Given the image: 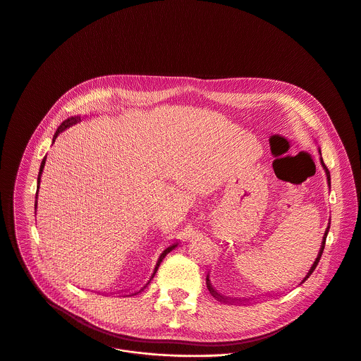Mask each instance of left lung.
<instances>
[{
  "mask_svg": "<svg viewBox=\"0 0 361 361\" xmlns=\"http://www.w3.org/2000/svg\"><path fill=\"white\" fill-rule=\"evenodd\" d=\"M319 153H320V150H319ZM320 163H322V166H323V169H324V171H326V177H327V183H329V185H330V171H329V169L326 167V164L323 163V159L320 157ZM329 228H330V221H329V225H327V228H326V231H324V235H323V239H322V245H320V250H319V254H317V258L314 259V262H313V265L310 267V269H309V272H307V275L303 278V281L300 282V283H303L312 274H313V271L316 269V267H317V264H319V261H320V258H322V254H323V250H324V244H326V238H327V233H329ZM207 288H208V290L211 292V295L214 296V298H216L218 300H221V302H226V298H224L222 295H219L212 286H211V283H209V278H208V275H207ZM233 300V299H232Z\"/></svg>",
  "mask_w": 361,
  "mask_h": 361,
  "instance_id": "left-lung-1",
  "label": "left lung"
}]
</instances>
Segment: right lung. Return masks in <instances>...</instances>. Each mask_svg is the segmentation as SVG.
Returning a JSON list of instances; mask_svg holds the SVG:
<instances>
[{
	"label": "right lung",
	"instance_id": "1",
	"mask_svg": "<svg viewBox=\"0 0 361 361\" xmlns=\"http://www.w3.org/2000/svg\"><path fill=\"white\" fill-rule=\"evenodd\" d=\"M80 122V117H78V116H75V117H69V118H66L65 122L56 129V133L54 135V139H52V142H55V139L59 136V133H62L63 130H66V129H69L71 126H73V125H76V123H79ZM45 160H47V157H44V160H42V163H41V169H39V174H38V188H39V183H41V174H42V171H44V166H45ZM37 197H38V192H37ZM35 197V198H37ZM35 209H37V202H35ZM178 245V243H176V244H173V245H170V247H167L163 252H161V255H160V258H159V261H157V264H156V268H154V272H153V275H152V278H150V281L154 278V275H156V272H157V269H159V267H160V264H161V261L166 258V255L169 254V252H171ZM150 281L147 282V283H150ZM146 283V285H147ZM146 288V286H145ZM140 290H143V289H140ZM139 293V292H137ZM132 295H136V293H132Z\"/></svg>",
	"mask_w": 361,
	"mask_h": 361
}]
</instances>
